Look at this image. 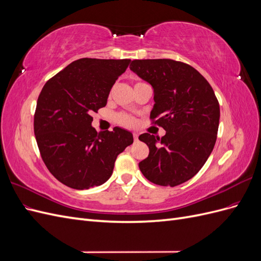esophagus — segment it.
Here are the masks:
<instances>
[{
	"label": "esophagus",
	"mask_w": 261,
	"mask_h": 261,
	"mask_svg": "<svg viewBox=\"0 0 261 261\" xmlns=\"http://www.w3.org/2000/svg\"><path fill=\"white\" fill-rule=\"evenodd\" d=\"M133 137H134V140H135V141L138 140V135H137V134H133Z\"/></svg>",
	"instance_id": "1"
}]
</instances>
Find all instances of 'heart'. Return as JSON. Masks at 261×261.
<instances>
[{
	"instance_id": "heart-1",
	"label": "heart",
	"mask_w": 261,
	"mask_h": 261,
	"mask_svg": "<svg viewBox=\"0 0 261 261\" xmlns=\"http://www.w3.org/2000/svg\"><path fill=\"white\" fill-rule=\"evenodd\" d=\"M139 84H144V83H137L136 85H139ZM116 121L124 126H133L134 124H135V120H134L132 116H129L127 114H124V113L117 114Z\"/></svg>"
}]
</instances>
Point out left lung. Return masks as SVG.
<instances>
[{
    "label": "left lung",
    "instance_id": "obj_1",
    "mask_svg": "<svg viewBox=\"0 0 261 261\" xmlns=\"http://www.w3.org/2000/svg\"><path fill=\"white\" fill-rule=\"evenodd\" d=\"M129 68L152 86L154 106L150 118L167 133L139 136L149 154L139 162L153 184L177 186L195 176L217 140L220 107L212 87L198 70L170 59L134 60Z\"/></svg>",
    "mask_w": 261,
    "mask_h": 261
}]
</instances>
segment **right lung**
Instances as JSON below:
<instances>
[{"label":"right lung","mask_w":261,"mask_h":261,"mask_svg":"<svg viewBox=\"0 0 261 261\" xmlns=\"http://www.w3.org/2000/svg\"><path fill=\"white\" fill-rule=\"evenodd\" d=\"M130 60L80 59L45 83L39 94L34 130L51 174L74 189L99 186L110 178L117 155L133 144L128 130L98 133L92 112L106 107L115 81Z\"/></svg>","instance_id":"1"}]
</instances>
